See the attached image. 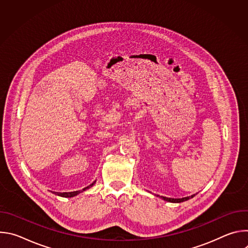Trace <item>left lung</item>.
<instances>
[{
  "mask_svg": "<svg viewBox=\"0 0 248 248\" xmlns=\"http://www.w3.org/2000/svg\"><path fill=\"white\" fill-rule=\"evenodd\" d=\"M194 196L191 195V196H187V197H184V198H168V197H164V196H161V198H163L164 200L168 201V202H173V203H180V202H184V201H186L188 200L189 198H192Z\"/></svg>",
  "mask_w": 248,
  "mask_h": 248,
  "instance_id": "left-lung-1",
  "label": "left lung"
}]
</instances>
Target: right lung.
I'll use <instances>...</instances> for the list:
<instances>
[{
  "mask_svg": "<svg viewBox=\"0 0 248 248\" xmlns=\"http://www.w3.org/2000/svg\"><path fill=\"white\" fill-rule=\"evenodd\" d=\"M95 184V182L93 183V184H91L89 186H87V187H85V188H83L82 190H77V191H73V192H54L55 194H57V195H60V196H62V197H74V196H76V195H78V193H80V192H82V191H84L85 189H87V188H89L90 186H92L93 185Z\"/></svg>",
  "mask_w": 248,
  "mask_h": 248,
  "instance_id": "right-lung-1",
  "label": "right lung"
}]
</instances>
